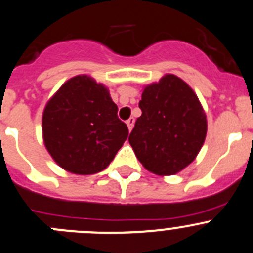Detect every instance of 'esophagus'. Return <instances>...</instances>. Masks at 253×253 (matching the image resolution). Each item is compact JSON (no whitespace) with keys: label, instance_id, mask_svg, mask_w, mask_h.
Here are the masks:
<instances>
[{"label":"esophagus","instance_id":"34e87169","mask_svg":"<svg viewBox=\"0 0 253 253\" xmlns=\"http://www.w3.org/2000/svg\"><path fill=\"white\" fill-rule=\"evenodd\" d=\"M134 122H135V119H134V118H129V119L126 120V125H128L129 131H131V129H133V126H134Z\"/></svg>","mask_w":253,"mask_h":253}]
</instances>
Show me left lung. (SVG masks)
<instances>
[{"instance_id": "left-lung-1", "label": "left lung", "mask_w": 253, "mask_h": 253, "mask_svg": "<svg viewBox=\"0 0 253 253\" xmlns=\"http://www.w3.org/2000/svg\"><path fill=\"white\" fill-rule=\"evenodd\" d=\"M141 115L129 143L153 174L174 175L191 164L208 131L206 114L195 92L179 77L165 74L144 88Z\"/></svg>"}]
</instances>
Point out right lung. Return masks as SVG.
Listing matches in <instances>:
<instances>
[{
    "instance_id": "right-lung-1",
    "label": "right lung",
    "mask_w": 253,
    "mask_h": 253,
    "mask_svg": "<svg viewBox=\"0 0 253 253\" xmlns=\"http://www.w3.org/2000/svg\"><path fill=\"white\" fill-rule=\"evenodd\" d=\"M108 88L82 74L67 81L48 100L42 117L43 141L64 170L92 175L112 163L129 135Z\"/></svg>"
}]
</instances>
